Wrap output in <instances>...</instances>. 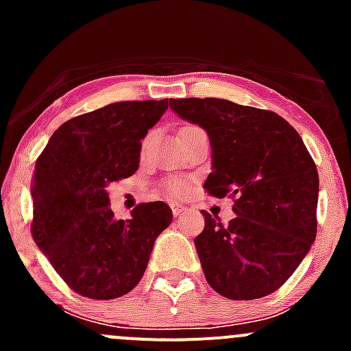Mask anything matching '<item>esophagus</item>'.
Listing matches in <instances>:
<instances>
[{
    "instance_id": "34e87169",
    "label": "esophagus",
    "mask_w": 351,
    "mask_h": 351,
    "mask_svg": "<svg viewBox=\"0 0 351 351\" xmlns=\"http://www.w3.org/2000/svg\"><path fill=\"white\" fill-rule=\"evenodd\" d=\"M171 210H173V215H175V217H178V215H182L183 212L186 210V208L183 207V205H180V204H173Z\"/></svg>"
}]
</instances>
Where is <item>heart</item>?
I'll list each match as a JSON object with an SVG mask.
<instances>
[{
    "label": "heart",
    "mask_w": 351,
    "mask_h": 351,
    "mask_svg": "<svg viewBox=\"0 0 351 351\" xmlns=\"http://www.w3.org/2000/svg\"><path fill=\"white\" fill-rule=\"evenodd\" d=\"M166 189H168V192L175 197H183L189 192V185H186L183 180H169Z\"/></svg>",
    "instance_id": "1"
}]
</instances>
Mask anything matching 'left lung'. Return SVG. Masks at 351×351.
Segmentation results:
<instances>
[{"label":"left lung","instance_id":"8db88e82","mask_svg":"<svg viewBox=\"0 0 351 351\" xmlns=\"http://www.w3.org/2000/svg\"><path fill=\"white\" fill-rule=\"evenodd\" d=\"M183 120L207 130L212 173L204 189L234 198L229 224L204 212L195 238L208 285L232 300L275 292L316 239L319 176L295 129L275 112L219 98H171Z\"/></svg>","mask_w":351,"mask_h":351}]
</instances>
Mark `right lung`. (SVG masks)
Returning a JSON list of instances; mask_svg holds the SVG:
<instances>
[{
  "label": "right lung",
  "instance_id": "obj_1",
  "mask_svg": "<svg viewBox=\"0 0 351 351\" xmlns=\"http://www.w3.org/2000/svg\"><path fill=\"white\" fill-rule=\"evenodd\" d=\"M168 100L119 101L62 123L35 162L32 238L74 292L108 300L143 278L154 241L173 221L165 202L113 217L107 186L139 168L141 141Z\"/></svg>",
  "mask_w": 351,
  "mask_h": 351
}]
</instances>
